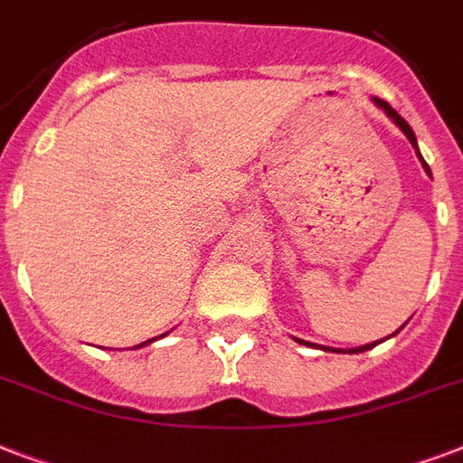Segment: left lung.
<instances>
[{"instance_id": "left-lung-1", "label": "left lung", "mask_w": 463, "mask_h": 463, "mask_svg": "<svg viewBox=\"0 0 463 463\" xmlns=\"http://www.w3.org/2000/svg\"><path fill=\"white\" fill-rule=\"evenodd\" d=\"M374 103L380 105V108H384V112H387L389 118L394 119L396 125H399V129H402V132L406 134V137H409V141H411V144H413V146H416V137H413V129H411V127L406 125V119H403L402 115H399V112H396L394 108H392V105H389V103H384V100H382V98H374ZM416 154H418V146H416ZM418 158H420V163H423L425 173L430 175V167H428V163H425V160H423V156L418 154ZM298 341H300V338H298ZM300 344H307V341H300ZM307 345H312V344H307ZM373 345H374V344L360 345V348H351V351H348V353H363V351H370V348H373ZM324 351H334V348H324Z\"/></svg>"}]
</instances>
